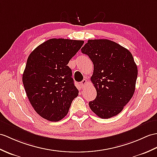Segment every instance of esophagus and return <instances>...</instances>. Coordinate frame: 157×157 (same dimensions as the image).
<instances>
[{"instance_id": "esophagus-1", "label": "esophagus", "mask_w": 157, "mask_h": 157, "mask_svg": "<svg viewBox=\"0 0 157 157\" xmlns=\"http://www.w3.org/2000/svg\"><path fill=\"white\" fill-rule=\"evenodd\" d=\"M87 80L86 79H83L82 82H80V86H81V87L82 89H83L84 88V87L86 86V85H87Z\"/></svg>"}]
</instances>
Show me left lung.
Wrapping results in <instances>:
<instances>
[{"label": "left lung", "mask_w": 157, "mask_h": 157, "mask_svg": "<svg viewBox=\"0 0 157 157\" xmlns=\"http://www.w3.org/2000/svg\"><path fill=\"white\" fill-rule=\"evenodd\" d=\"M81 50L94 63L91 81L97 96L90 109L101 118L116 116L135 91L138 69L132 53L108 39L88 40Z\"/></svg>", "instance_id": "obj_1"}]
</instances>
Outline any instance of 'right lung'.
Returning a JSON list of instances; mask_svg holds the SVG:
<instances>
[{
    "instance_id": "add662e5",
    "label": "right lung",
    "mask_w": 157,
    "mask_h": 157,
    "mask_svg": "<svg viewBox=\"0 0 157 157\" xmlns=\"http://www.w3.org/2000/svg\"><path fill=\"white\" fill-rule=\"evenodd\" d=\"M83 43L51 39L36 47L28 57L23 74L25 92L35 112L49 121L63 118L78 96L67 65Z\"/></svg>"
}]
</instances>
